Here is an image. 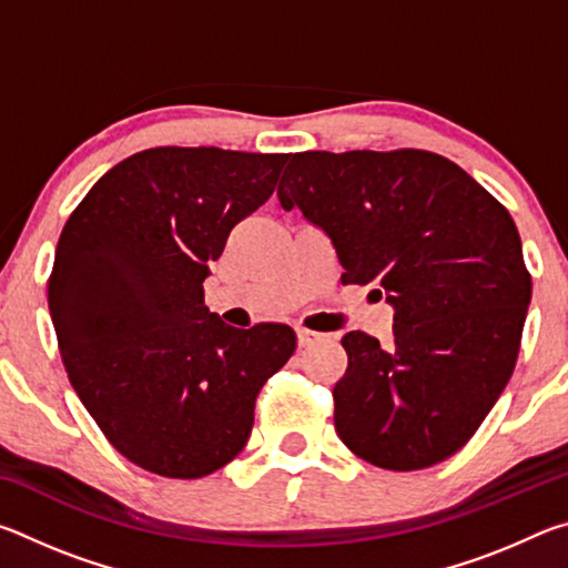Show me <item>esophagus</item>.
Wrapping results in <instances>:
<instances>
[{"mask_svg": "<svg viewBox=\"0 0 568 568\" xmlns=\"http://www.w3.org/2000/svg\"><path fill=\"white\" fill-rule=\"evenodd\" d=\"M295 335H297V345H301V348H307V345L323 341V333H315L307 328H295Z\"/></svg>", "mask_w": 568, "mask_h": 568, "instance_id": "34e87169", "label": "esophagus"}]
</instances>
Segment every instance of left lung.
<instances>
[{"label":"left lung","mask_w":568,"mask_h":568,"mask_svg":"<svg viewBox=\"0 0 568 568\" xmlns=\"http://www.w3.org/2000/svg\"><path fill=\"white\" fill-rule=\"evenodd\" d=\"M277 200L318 225L341 281L376 285L393 341L343 335L335 430L355 456L418 470L464 448L521 348L531 275L508 210L426 150L295 152Z\"/></svg>","instance_id":"obj_1"}]
</instances>
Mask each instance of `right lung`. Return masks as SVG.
<instances>
[{
    "label": "right lung",
    "instance_id": "add662e5",
    "mask_svg": "<svg viewBox=\"0 0 568 568\" xmlns=\"http://www.w3.org/2000/svg\"><path fill=\"white\" fill-rule=\"evenodd\" d=\"M287 155L152 148L94 182L47 285L72 388L120 454L168 478L230 464L255 398L295 351L283 323L240 331L205 307L230 230L273 195Z\"/></svg>",
    "mask_w": 568,
    "mask_h": 568
}]
</instances>
